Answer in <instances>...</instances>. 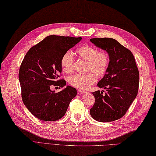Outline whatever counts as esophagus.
I'll use <instances>...</instances> for the list:
<instances>
[{
    "label": "esophagus",
    "instance_id": "obj_1",
    "mask_svg": "<svg viewBox=\"0 0 156 156\" xmlns=\"http://www.w3.org/2000/svg\"><path fill=\"white\" fill-rule=\"evenodd\" d=\"M86 91L84 90H78V94H83V93H85Z\"/></svg>",
    "mask_w": 156,
    "mask_h": 156
}]
</instances>
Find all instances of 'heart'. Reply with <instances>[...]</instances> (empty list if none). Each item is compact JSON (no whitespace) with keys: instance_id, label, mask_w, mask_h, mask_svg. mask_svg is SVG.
<instances>
[{"instance_id":"1","label":"heart","mask_w":156,"mask_h":156,"mask_svg":"<svg viewBox=\"0 0 156 156\" xmlns=\"http://www.w3.org/2000/svg\"><path fill=\"white\" fill-rule=\"evenodd\" d=\"M79 58L87 61L85 74H75L68 78L69 84L78 89H86L107 73L110 65V55L106 50H98L92 45L84 44L76 50ZM60 66L66 73H71L74 70L75 58L70 51H67L60 59Z\"/></svg>"}]
</instances>
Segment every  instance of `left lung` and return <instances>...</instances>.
<instances>
[{"mask_svg": "<svg viewBox=\"0 0 156 156\" xmlns=\"http://www.w3.org/2000/svg\"><path fill=\"white\" fill-rule=\"evenodd\" d=\"M90 40L110 55L108 71L98 83L105 94L101 90L93 93L95 101L90 114L98 122H112L125 115L137 96L139 71L131 51L116 40L95 37Z\"/></svg>", "mask_w": 156, "mask_h": 156, "instance_id": "obj_1", "label": "left lung"}]
</instances>
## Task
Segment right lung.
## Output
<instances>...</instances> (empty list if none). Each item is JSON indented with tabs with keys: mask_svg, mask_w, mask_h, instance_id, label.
<instances>
[{
	"mask_svg": "<svg viewBox=\"0 0 156 156\" xmlns=\"http://www.w3.org/2000/svg\"><path fill=\"white\" fill-rule=\"evenodd\" d=\"M81 40V37L49 36L32 46L24 56L18 75L22 99L28 111L38 119H61L77 95V90L70 86L56 93L50 88L66 85L64 79H59L62 75L61 58Z\"/></svg>",
	"mask_w": 156,
	"mask_h": 156,
	"instance_id": "add662e5",
	"label": "right lung"
}]
</instances>
